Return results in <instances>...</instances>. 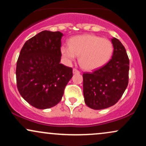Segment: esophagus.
<instances>
[{
  "label": "esophagus",
  "mask_w": 146,
  "mask_h": 146,
  "mask_svg": "<svg viewBox=\"0 0 146 146\" xmlns=\"http://www.w3.org/2000/svg\"><path fill=\"white\" fill-rule=\"evenodd\" d=\"M80 72L78 71V70H77L76 68H73V74H78V73H80Z\"/></svg>",
  "instance_id": "esophagus-1"
}]
</instances>
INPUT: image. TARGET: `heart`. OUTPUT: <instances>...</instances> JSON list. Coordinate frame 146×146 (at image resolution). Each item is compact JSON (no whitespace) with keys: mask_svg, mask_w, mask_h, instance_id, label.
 Returning a JSON list of instances; mask_svg holds the SVG:
<instances>
[{"mask_svg":"<svg viewBox=\"0 0 146 146\" xmlns=\"http://www.w3.org/2000/svg\"><path fill=\"white\" fill-rule=\"evenodd\" d=\"M114 51L113 43L107 38L95 35H82L72 38L69 46L64 44L60 52L68 64L79 56L80 66L86 71H94L109 62Z\"/></svg>","mask_w":146,"mask_h":146,"instance_id":"b5f03b06","label":"heart"}]
</instances>
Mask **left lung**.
<instances>
[{
    "label": "left lung",
    "instance_id": "obj_1",
    "mask_svg": "<svg viewBox=\"0 0 146 146\" xmlns=\"http://www.w3.org/2000/svg\"><path fill=\"white\" fill-rule=\"evenodd\" d=\"M114 51L106 64L91 73L83 74L84 102L94 110L115 105L128 84L129 59L125 47L117 38L111 39Z\"/></svg>",
    "mask_w": 146,
    "mask_h": 146
}]
</instances>
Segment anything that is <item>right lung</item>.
<instances>
[{
	"label": "right lung",
	"mask_w": 146,
	"mask_h": 146,
	"mask_svg": "<svg viewBox=\"0 0 146 146\" xmlns=\"http://www.w3.org/2000/svg\"><path fill=\"white\" fill-rule=\"evenodd\" d=\"M60 31H41L23 45L16 64V82L20 94L38 109L55 106L73 77V70L62 64Z\"/></svg>",
	"instance_id": "add662e5"
}]
</instances>
